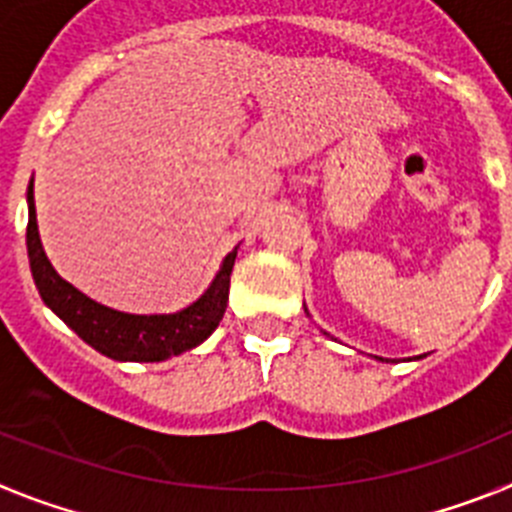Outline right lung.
<instances>
[{
	"instance_id": "1",
	"label": "right lung",
	"mask_w": 512,
	"mask_h": 512,
	"mask_svg": "<svg viewBox=\"0 0 512 512\" xmlns=\"http://www.w3.org/2000/svg\"><path fill=\"white\" fill-rule=\"evenodd\" d=\"M27 202H30L27 256H30L35 287L45 305L51 307L71 330H76L81 341L97 348L99 354L115 361H164L169 356H179L189 348L200 346L223 320L225 307H228L230 271H233L238 251H230L225 256L210 289L187 310L174 312V315H128V312H117L112 307L89 300L66 279L58 277L45 256L43 243H40L33 182L27 189Z\"/></svg>"
}]
</instances>
